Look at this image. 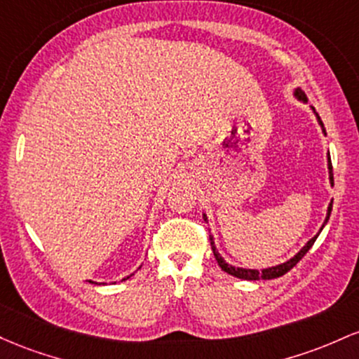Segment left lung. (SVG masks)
I'll list each match as a JSON object with an SVG mask.
<instances>
[{"label":"left lung","mask_w":359,"mask_h":359,"mask_svg":"<svg viewBox=\"0 0 359 359\" xmlns=\"http://www.w3.org/2000/svg\"><path fill=\"white\" fill-rule=\"evenodd\" d=\"M293 96H295V98L299 100V102L307 104V96H305V93L302 91L300 88H295V90H293ZM310 110H312L313 115H316L317 122H319V126H320V128H322V134L327 135V134H325L324 123H322L320 116H319V114H317V111H316V108L310 107ZM327 169H329V183H331V187H334L332 164H331V156H329V152H327ZM331 212H332V201L327 205V213H325V219H324V222H322V225H320L319 232H317L316 236L312 237V239H309L307 243L304 244V248H302L300 251L297 252L295 256H292V257H290V259L283 261V263L275 264V266H268V268H261V269H251V268H239V266H233V264H229L227 261H225L224 257H222V255H220V252H219V249H217L215 241H213V236L210 233V244H212L213 256H215L217 263H219V266L222 268L225 273H229V275H232V276H236V278H241V280L255 281V280H273V278H280V276H283L287 271H290V269H292L293 266H295L297 263H299L302 257L307 255L309 249L312 248L313 243H316V239H317V237H319V233L322 232V229H324V225L327 224L329 217H331ZM203 220H205V222H208L207 213H203Z\"/></svg>","instance_id":"obj_1"}]
</instances>
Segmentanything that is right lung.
I'll return each mask as SVG.
<instances>
[{
  "label": "right lung",
  "mask_w": 359,
  "mask_h": 359,
  "mask_svg": "<svg viewBox=\"0 0 359 359\" xmlns=\"http://www.w3.org/2000/svg\"><path fill=\"white\" fill-rule=\"evenodd\" d=\"M132 275H134V273H132ZM132 275H130V276H132ZM130 276H126V278H123V280H122V281H126V280H128V278H130ZM90 283H95V285H104V283H98V281H91V280H90Z\"/></svg>",
  "instance_id": "1"
}]
</instances>
